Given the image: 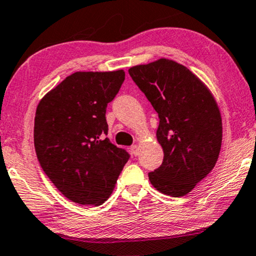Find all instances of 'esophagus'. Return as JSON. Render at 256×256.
I'll use <instances>...</instances> for the list:
<instances>
[{"label":"esophagus","mask_w":256,"mask_h":256,"mask_svg":"<svg viewBox=\"0 0 256 256\" xmlns=\"http://www.w3.org/2000/svg\"><path fill=\"white\" fill-rule=\"evenodd\" d=\"M131 152L134 154V156H137V154H139V146H138V145H132Z\"/></svg>","instance_id":"obj_1"}]
</instances>
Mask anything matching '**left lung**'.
<instances>
[{"label": "left lung", "instance_id": "left-lung-1", "mask_svg": "<svg viewBox=\"0 0 256 256\" xmlns=\"http://www.w3.org/2000/svg\"><path fill=\"white\" fill-rule=\"evenodd\" d=\"M128 73L160 118L156 136L164 158L148 180L162 194L186 195L218 162L222 144L218 102L192 70L174 60L162 58Z\"/></svg>", "mask_w": 256, "mask_h": 256}]
</instances>
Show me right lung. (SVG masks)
<instances>
[{"instance_id":"1","label":"right lung","mask_w":256,"mask_h":256,"mask_svg":"<svg viewBox=\"0 0 256 256\" xmlns=\"http://www.w3.org/2000/svg\"><path fill=\"white\" fill-rule=\"evenodd\" d=\"M125 72H76L38 102L34 145L44 174L73 202L100 206L108 198L130 154L105 136L106 108Z\"/></svg>"}]
</instances>
